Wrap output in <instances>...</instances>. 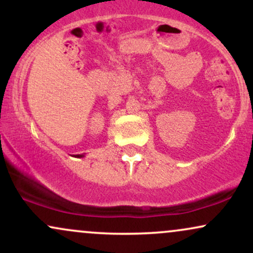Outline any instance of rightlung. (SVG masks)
<instances>
[{
    "label": "right lung",
    "mask_w": 253,
    "mask_h": 253,
    "mask_svg": "<svg viewBox=\"0 0 253 253\" xmlns=\"http://www.w3.org/2000/svg\"><path fill=\"white\" fill-rule=\"evenodd\" d=\"M77 157H78V158H83L84 155H77Z\"/></svg>",
    "instance_id": "right-lung-1"
}]
</instances>
